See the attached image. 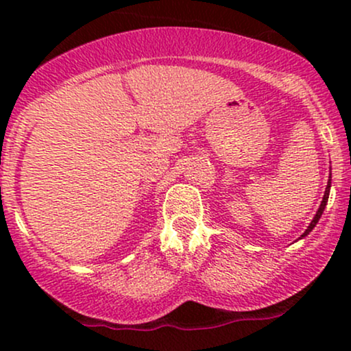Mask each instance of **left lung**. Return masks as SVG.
Instances as JSON below:
<instances>
[{"label": "left lung", "instance_id": "obj_1", "mask_svg": "<svg viewBox=\"0 0 351 351\" xmlns=\"http://www.w3.org/2000/svg\"><path fill=\"white\" fill-rule=\"evenodd\" d=\"M330 178H332V176H330ZM330 183H332V181L328 180V184H327V188H325V195H324V199H322V204H320V208H318V211H317V215H315V217H313L312 219V223L308 224V228L305 229V232L304 234H302V237H305L308 234L310 231H312L313 228L317 226V223H318V219H320V216H322V213H324V209H325V206H327V201H328V195H330Z\"/></svg>", "mask_w": 351, "mask_h": 351}]
</instances>
